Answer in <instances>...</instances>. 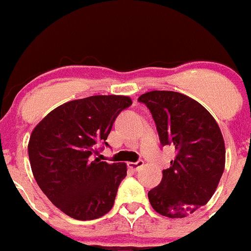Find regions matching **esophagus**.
<instances>
[{"instance_id": "obj_1", "label": "esophagus", "mask_w": 251, "mask_h": 251, "mask_svg": "<svg viewBox=\"0 0 251 251\" xmlns=\"http://www.w3.org/2000/svg\"><path fill=\"white\" fill-rule=\"evenodd\" d=\"M143 164H145V162H143V160H137V162L127 163V167L132 170H138L140 168L143 167Z\"/></svg>"}]
</instances>
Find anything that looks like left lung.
<instances>
[{"label":"left lung","mask_w":251,"mask_h":251,"mask_svg":"<svg viewBox=\"0 0 251 251\" xmlns=\"http://www.w3.org/2000/svg\"><path fill=\"white\" fill-rule=\"evenodd\" d=\"M138 101L150 109L162 146L176 150L160 184L148 191L151 205L165 217H186L208 202L225 170L220 126L200 103L181 93L152 91Z\"/></svg>","instance_id":"8db88e82"}]
</instances>
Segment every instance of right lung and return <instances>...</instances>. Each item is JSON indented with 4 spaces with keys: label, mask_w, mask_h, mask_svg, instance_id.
Listing matches in <instances>:
<instances>
[{
    "label": "right lung",
    "mask_w": 251,
    "mask_h": 251,
    "mask_svg": "<svg viewBox=\"0 0 251 251\" xmlns=\"http://www.w3.org/2000/svg\"><path fill=\"white\" fill-rule=\"evenodd\" d=\"M132 104L128 97L93 96L67 101L33 130L28 145L31 172L49 200L70 217L106 215L126 176L125 163L100 162L114 121Z\"/></svg>",
    "instance_id": "right-lung-1"
}]
</instances>
